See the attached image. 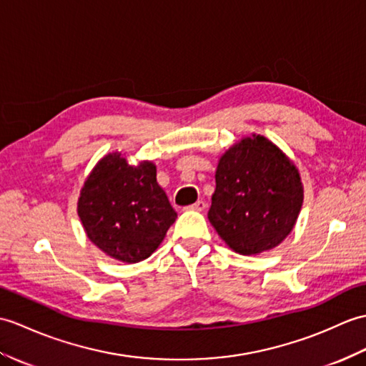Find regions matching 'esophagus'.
I'll list each match as a JSON object with an SVG mask.
<instances>
[{
  "label": "esophagus",
  "mask_w": 366,
  "mask_h": 366,
  "mask_svg": "<svg viewBox=\"0 0 366 366\" xmlns=\"http://www.w3.org/2000/svg\"><path fill=\"white\" fill-rule=\"evenodd\" d=\"M207 207V204L204 202V201H197L194 204H192V206H189L187 209H190V210H197V212H202L204 209Z\"/></svg>",
  "instance_id": "obj_1"
}]
</instances>
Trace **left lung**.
I'll return each mask as SVG.
<instances>
[{"instance_id": "8db88e82", "label": "left lung", "mask_w": 366, "mask_h": 366, "mask_svg": "<svg viewBox=\"0 0 366 366\" xmlns=\"http://www.w3.org/2000/svg\"><path fill=\"white\" fill-rule=\"evenodd\" d=\"M209 222L243 256L273 249L292 232L302 206L296 167L262 135L224 152L215 173Z\"/></svg>"}]
</instances>
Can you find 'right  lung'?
Masks as SVG:
<instances>
[{"mask_svg":"<svg viewBox=\"0 0 366 366\" xmlns=\"http://www.w3.org/2000/svg\"><path fill=\"white\" fill-rule=\"evenodd\" d=\"M78 215L101 251L127 263L149 257L177 217L156 165H129L118 152L101 159L84 182Z\"/></svg>","mask_w":366,"mask_h":366,"instance_id":"right-lung-1","label":"right lung"}]
</instances>
